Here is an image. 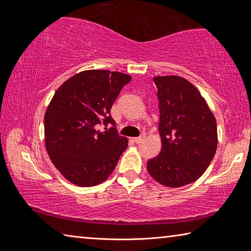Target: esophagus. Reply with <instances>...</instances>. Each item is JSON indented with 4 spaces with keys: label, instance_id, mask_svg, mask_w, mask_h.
I'll use <instances>...</instances> for the list:
<instances>
[{
    "label": "esophagus",
    "instance_id": "obj_1",
    "mask_svg": "<svg viewBox=\"0 0 251 251\" xmlns=\"http://www.w3.org/2000/svg\"><path fill=\"white\" fill-rule=\"evenodd\" d=\"M144 138H145V136L142 135L141 137H135V138H133V142H135L136 144H141V143L144 141Z\"/></svg>",
    "mask_w": 251,
    "mask_h": 251
}]
</instances>
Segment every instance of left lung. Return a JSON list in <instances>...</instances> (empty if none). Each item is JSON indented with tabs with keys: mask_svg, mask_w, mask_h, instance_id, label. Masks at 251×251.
<instances>
[{
	"mask_svg": "<svg viewBox=\"0 0 251 251\" xmlns=\"http://www.w3.org/2000/svg\"><path fill=\"white\" fill-rule=\"evenodd\" d=\"M161 151L147 161L159 184L177 188L194 182L209 166L217 150V124L201 93L176 75L156 76Z\"/></svg>",
	"mask_w": 251,
	"mask_h": 251,
	"instance_id": "8db88e82",
	"label": "left lung"
}]
</instances>
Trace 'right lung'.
Here are the masks:
<instances>
[{"label": "right lung", "mask_w": 251, "mask_h": 251, "mask_svg": "<svg viewBox=\"0 0 251 251\" xmlns=\"http://www.w3.org/2000/svg\"><path fill=\"white\" fill-rule=\"evenodd\" d=\"M129 75L90 70L72 76L55 92L44 116L45 146L50 160L73 184H100L115 169L128 141L120 136L110 108ZM112 124L105 132L101 125Z\"/></svg>", "instance_id": "right-lung-1"}]
</instances>
